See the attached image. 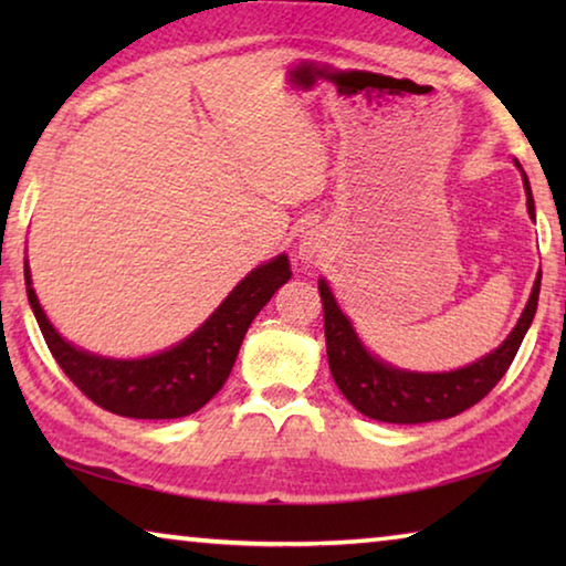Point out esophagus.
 I'll use <instances>...</instances> for the list:
<instances>
[{"label":"esophagus","mask_w":566,"mask_h":566,"mask_svg":"<svg viewBox=\"0 0 566 566\" xmlns=\"http://www.w3.org/2000/svg\"><path fill=\"white\" fill-rule=\"evenodd\" d=\"M314 252H317V249H314V244H312V242H306V239H304L302 247H300V254H302V260H312Z\"/></svg>","instance_id":"esophagus-1"}]
</instances>
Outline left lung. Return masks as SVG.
Returning a JSON list of instances; mask_svg holds the SVG:
<instances>
[{
  "label": "left lung",
  "instance_id": "left-lung-1",
  "mask_svg": "<svg viewBox=\"0 0 566 566\" xmlns=\"http://www.w3.org/2000/svg\"><path fill=\"white\" fill-rule=\"evenodd\" d=\"M526 209L534 219V199L530 179L524 177ZM542 272L536 274L530 302L510 337L502 342L500 349L486 354L464 369L444 371V375H415V371H399L371 357L361 347L354 334L349 319L339 312L329 286L319 282V296L324 310V337H327V359L332 377L344 397L357 407L364 417L389 421V424H421V421H437L462 415L464 409L474 407L496 387L510 364L514 361L526 329L534 319L536 302H539Z\"/></svg>",
  "mask_w": 566,
  "mask_h": 566
}]
</instances>
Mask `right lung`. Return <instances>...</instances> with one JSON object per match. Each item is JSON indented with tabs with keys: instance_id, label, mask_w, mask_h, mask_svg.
Instances as JSON below:
<instances>
[{
	"instance_id": "right-lung-1",
	"label": "right lung",
	"mask_w": 566,
	"mask_h": 566,
	"mask_svg": "<svg viewBox=\"0 0 566 566\" xmlns=\"http://www.w3.org/2000/svg\"><path fill=\"white\" fill-rule=\"evenodd\" d=\"M290 276V260L276 256L244 276L212 317L177 347L147 359H104L54 332L24 264L27 296L56 364L94 405L132 419H177L202 409L232 371L249 324Z\"/></svg>"
}]
</instances>
